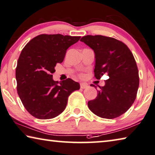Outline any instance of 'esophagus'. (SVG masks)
I'll use <instances>...</instances> for the list:
<instances>
[{"label":"esophagus","instance_id":"esophagus-1","mask_svg":"<svg viewBox=\"0 0 155 155\" xmlns=\"http://www.w3.org/2000/svg\"><path fill=\"white\" fill-rule=\"evenodd\" d=\"M80 87H81V88H82V89H85V88H86L87 87V85L85 84V83H80Z\"/></svg>","mask_w":155,"mask_h":155}]
</instances>
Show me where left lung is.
<instances>
[{
	"instance_id": "obj_1",
	"label": "left lung",
	"mask_w": 155,
	"mask_h": 155,
	"mask_svg": "<svg viewBox=\"0 0 155 155\" xmlns=\"http://www.w3.org/2000/svg\"><path fill=\"white\" fill-rule=\"evenodd\" d=\"M81 41L94 50V77L99 79L104 74L109 77L104 86H99L96 99L88 101V107L105 119L121 116L134 103L139 88V72L133 54L126 44L114 38L87 35Z\"/></svg>"
}]
</instances>
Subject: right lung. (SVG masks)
<instances>
[{"label":"right lung","instance_id":"obj_1","mask_svg":"<svg viewBox=\"0 0 155 155\" xmlns=\"http://www.w3.org/2000/svg\"><path fill=\"white\" fill-rule=\"evenodd\" d=\"M80 36L41 34L25 46L16 69L17 91L22 103L33 117L49 119L65 109L68 98L80 85L71 78L53 80L56 63H62L66 51Z\"/></svg>","mask_w":155,"mask_h":155}]
</instances>
